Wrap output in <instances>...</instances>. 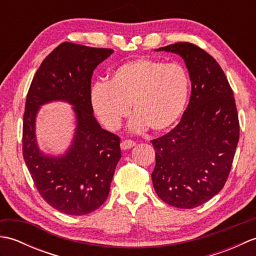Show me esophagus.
Here are the masks:
<instances>
[{
  "instance_id": "esophagus-1",
  "label": "esophagus",
  "mask_w": 256,
  "mask_h": 256,
  "mask_svg": "<svg viewBox=\"0 0 256 256\" xmlns=\"http://www.w3.org/2000/svg\"><path fill=\"white\" fill-rule=\"evenodd\" d=\"M135 145H136V143H135L134 140H122L121 148H122V150H130V148H132L133 146H135Z\"/></svg>"
}]
</instances>
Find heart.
Segmentation results:
<instances>
[{
    "label": "heart",
    "mask_w": 256,
    "mask_h": 256,
    "mask_svg": "<svg viewBox=\"0 0 256 256\" xmlns=\"http://www.w3.org/2000/svg\"><path fill=\"white\" fill-rule=\"evenodd\" d=\"M188 94L189 78L182 64L138 58L114 70L110 82L96 84L91 101L108 128H118L132 104L136 114L131 123L134 131L150 128L154 133H162L180 118Z\"/></svg>",
    "instance_id": "obj_1"
}]
</instances>
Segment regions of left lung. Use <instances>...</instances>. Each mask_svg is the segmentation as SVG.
<instances>
[{"mask_svg":"<svg viewBox=\"0 0 256 256\" xmlns=\"http://www.w3.org/2000/svg\"><path fill=\"white\" fill-rule=\"evenodd\" d=\"M175 52L186 64L192 94L180 122L150 140L156 165L154 189L164 202L192 209L224 188L240 138L233 91L224 70L192 42H175L156 52Z\"/></svg>","mask_w":256,"mask_h":256,"instance_id":"left-lung-1","label":"left lung"}]
</instances>
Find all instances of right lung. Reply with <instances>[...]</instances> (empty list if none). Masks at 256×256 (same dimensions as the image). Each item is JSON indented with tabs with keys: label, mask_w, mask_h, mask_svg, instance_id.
Listing matches in <instances>:
<instances>
[{
	"label": "right lung",
	"mask_w": 256,
	"mask_h": 256,
	"mask_svg": "<svg viewBox=\"0 0 256 256\" xmlns=\"http://www.w3.org/2000/svg\"><path fill=\"white\" fill-rule=\"evenodd\" d=\"M112 52L110 48L62 42L42 62L26 96L24 160L42 198L62 214L84 216L100 208L121 158L120 138L100 126L91 103L92 74ZM52 100L70 102L78 118L73 143L58 158L42 154L34 134L38 110Z\"/></svg>",
	"instance_id": "right-lung-1"
}]
</instances>
